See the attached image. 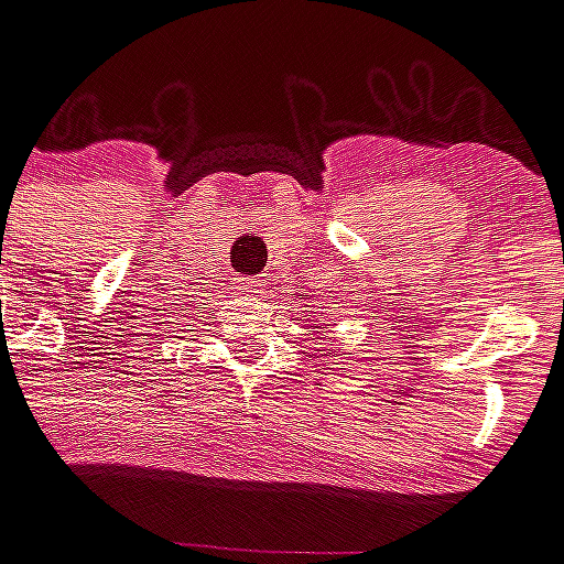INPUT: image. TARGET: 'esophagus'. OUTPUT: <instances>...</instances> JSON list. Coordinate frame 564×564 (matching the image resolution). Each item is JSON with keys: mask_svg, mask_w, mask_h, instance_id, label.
<instances>
[{"mask_svg": "<svg viewBox=\"0 0 564 564\" xmlns=\"http://www.w3.org/2000/svg\"><path fill=\"white\" fill-rule=\"evenodd\" d=\"M265 286H269V283H265V278H247L241 290H245V293H250V295H262V293H265Z\"/></svg>", "mask_w": 564, "mask_h": 564, "instance_id": "1", "label": "esophagus"}]
</instances>
